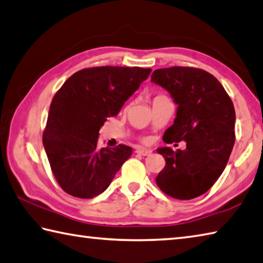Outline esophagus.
<instances>
[{
  "mask_svg": "<svg viewBox=\"0 0 263 263\" xmlns=\"http://www.w3.org/2000/svg\"><path fill=\"white\" fill-rule=\"evenodd\" d=\"M136 152L138 153V155L141 156H150L152 153V150H150V148H144V147H138Z\"/></svg>",
  "mask_w": 263,
  "mask_h": 263,
  "instance_id": "1",
  "label": "esophagus"
}]
</instances>
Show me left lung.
Segmentation results:
<instances>
[{"mask_svg": "<svg viewBox=\"0 0 263 263\" xmlns=\"http://www.w3.org/2000/svg\"><path fill=\"white\" fill-rule=\"evenodd\" d=\"M151 82L170 92L177 105L174 123L163 134L162 141L167 144L186 143L183 151L157 148L166 160L156 178L157 184L176 199L201 196L223 173L234 147V104L219 80L199 68H159L152 73Z\"/></svg>", "mask_w": 263, "mask_h": 263, "instance_id": "left-lung-1", "label": "left lung"}]
</instances>
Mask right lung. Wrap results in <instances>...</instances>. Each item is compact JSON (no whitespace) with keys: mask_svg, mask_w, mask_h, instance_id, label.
<instances>
[{"mask_svg":"<svg viewBox=\"0 0 263 263\" xmlns=\"http://www.w3.org/2000/svg\"><path fill=\"white\" fill-rule=\"evenodd\" d=\"M151 68L102 66L74 73L52 98L43 145L54 177L68 195L89 199L105 191L132 147L98 148L106 118L120 112Z\"/></svg>","mask_w":263,"mask_h":263,"instance_id":"add662e5","label":"right lung"}]
</instances>
